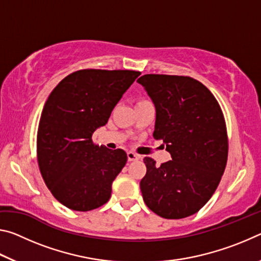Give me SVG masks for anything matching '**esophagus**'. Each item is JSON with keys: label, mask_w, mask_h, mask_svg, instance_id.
I'll list each match as a JSON object with an SVG mask.
<instances>
[{"label": "esophagus", "mask_w": 261, "mask_h": 261, "mask_svg": "<svg viewBox=\"0 0 261 261\" xmlns=\"http://www.w3.org/2000/svg\"><path fill=\"white\" fill-rule=\"evenodd\" d=\"M140 156L138 154H136L134 152H127V160L129 161H136V160H139Z\"/></svg>", "instance_id": "esophagus-1"}]
</instances>
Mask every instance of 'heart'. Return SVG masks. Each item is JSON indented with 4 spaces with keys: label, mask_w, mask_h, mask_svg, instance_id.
<instances>
[{
    "label": "heart",
    "mask_w": 261,
    "mask_h": 261,
    "mask_svg": "<svg viewBox=\"0 0 261 261\" xmlns=\"http://www.w3.org/2000/svg\"><path fill=\"white\" fill-rule=\"evenodd\" d=\"M147 102H149L148 100H145V99H140V100H138L137 101V106H139V105H144V103H147Z\"/></svg>",
    "instance_id": "1"
}]
</instances>
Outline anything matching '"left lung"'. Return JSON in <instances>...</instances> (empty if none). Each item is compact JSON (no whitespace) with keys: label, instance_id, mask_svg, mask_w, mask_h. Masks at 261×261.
I'll list each match as a JSON object with an SVG mask.
<instances>
[{"label":"left lung","instance_id":"8db88e82","mask_svg":"<svg viewBox=\"0 0 261 261\" xmlns=\"http://www.w3.org/2000/svg\"><path fill=\"white\" fill-rule=\"evenodd\" d=\"M137 82L155 106L153 137L163 140L171 155L161 166L144 159L143 199L161 218H187L211 199L226 169L223 113L208 88L191 77L144 74Z\"/></svg>","mask_w":261,"mask_h":261}]
</instances>
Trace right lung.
Masks as SVG:
<instances>
[{
    "mask_svg": "<svg viewBox=\"0 0 261 261\" xmlns=\"http://www.w3.org/2000/svg\"><path fill=\"white\" fill-rule=\"evenodd\" d=\"M139 74L132 70H78L48 96L37 136L39 169L53 196L68 208L87 212L109 200L127 156L121 148L94 144L92 136L108 122Z\"/></svg>",
    "mask_w": 261,
    "mask_h": 261,
    "instance_id": "1",
    "label": "right lung"
}]
</instances>
